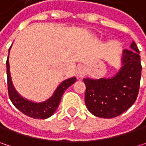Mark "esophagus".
<instances>
[{
  "mask_svg": "<svg viewBox=\"0 0 146 146\" xmlns=\"http://www.w3.org/2000/svg\"><path fill=\"white\" fill-rule=\"evenodd\" d=\"M76 75L78 78H83L85 75V68L84 66H79L76 69Z\"/></svg>",
  "mask_w": 146,
  "mask_h": 146,
  "instance_id": "1",
  "label": "esophagus"
}]
</instances>
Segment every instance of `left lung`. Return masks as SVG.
<instances>
[{
  "label": "left lung",
  "instance_id": "1",
  "mask_svg": "<svg viewBox=\"0 0 146 146\" xmlns=\"http://www.w3.org/2000/svg\"><path fill=\"white\" fill-rule=\"evenodd\" d=\"M141 69L139 51L133 41L130 50H123L122 67L114 76L83 79L86 86L87 109L102 118H112L123 113L137 99Z\"/></svg>",
  "mask_w": 146,
  "mask_h": 146
}]
</instances>
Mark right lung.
<instances>
[{"label": "right lung", "mask_w": 146, "mask_h": 146, "mask_svg": "<svg viewBox=\"0 0 146 146\" xmlns=\"http://www.w3.org/2000/svg\"><path fill=\"white\" fill-rule=\"evenodd\" d=\"M9 52H10V49H9ZM8 58H9V55H8ZM8 58L6 63L7 64V74L8 95H9V98L11 102H13L15 107H17L23 114L33 118L45 119L52 116L60 104L64 91L76 82V78L75 77L69 78L62 81L58 85V87L56 88L53 95L46 101L42 102H31L21 96L17 93V91L15 90L14 86L13 84L12 78H11L10 65H9Z\"/></svg>", "instance_id": "add662e5"}]
</instances>
